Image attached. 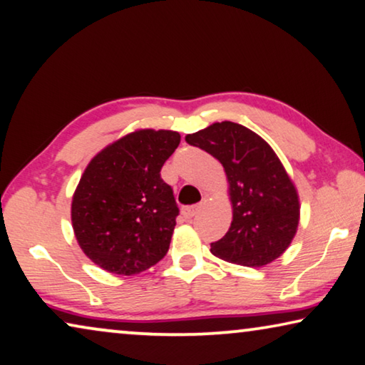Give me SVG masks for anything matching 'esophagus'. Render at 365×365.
Instances as JSON below:
<instances>
[{"instance_id":"esophagus-1","label":"esophagus","mask_w":365,"mask_h":365,"mask_svg":"<svg viewBox=\"0 0 365 365\" xmlns=\"http://www.w3.org/2000/svg\"><path fill=\"white\" fill-rule=\"evenodd\" d=\"M199 209H200L199 205H187V207H182L181 214H182L184 218H186V220H190V218H192L195 214H197Z\"/></svg>"}]
</instances>
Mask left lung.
<instances>
[{
  "instance_id": "1",
  "label": "left lung",
  "mask_w": 365,
  "mask_h": 365,
  "mask_svg": "<svg viewBox=\"0 0 365 365\" xmlns=\"http://www.w3.org/2000/svg\"><path fill=\"white\" fill-rule=\"evenodd\" d=\"M186 142L220 161L232 202V225L210 245L232 264L262 267L285 253L300 222V199L282 161L248 127L223 120L186 135Z\"/></svg>"
}]
</instances>
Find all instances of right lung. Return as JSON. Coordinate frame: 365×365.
<instances>
[{"instance_id":"1","label":"right lung","mask_w":365,"mask_h":365,"mask_svg":"<svg viewBox=\"0 0 365 365\" xmlns=\"http://www.w3.org/2000/svg\"><path fill=\"white\" fill-rule=\"evenodd\" d=\"M181 135L137 128L93 156L71 199L75 238L94 264L117 276L155 266L170 250L178 205L161 179Z\"/></svg>"}]
</instances>
